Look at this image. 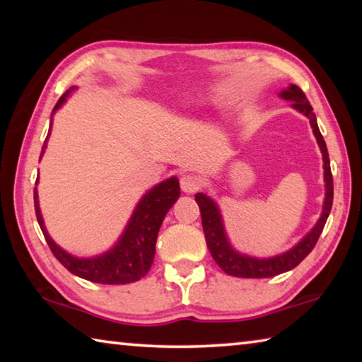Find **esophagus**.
<instances>
[{
	"mask_svg": "<svg viewBox=\"0 0 362 362\" xmlns=\"http://www.w3.org/2000/svg\"><path fill=\"white\" fill-rule=\"evenodd\" d=\"M199 187H201L199 177H196L193 174H185L180 177V188L183 193H194L198 192Z\"/></svg>",
	"mask_w": 362,
	"mask_h": 362,
	"instance_id": "1",
	"label": "esophagus"
}]
</instances>
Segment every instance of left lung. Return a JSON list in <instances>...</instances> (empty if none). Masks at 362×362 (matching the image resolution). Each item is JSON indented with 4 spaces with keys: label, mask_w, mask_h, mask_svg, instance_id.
Returning <instances> with one entry per match:
<instances>
[{
    "label": "left lung",
    "mask_w": 362,
    "mask_h": 362,
    "mask_svg": "<svg viewBox=\"0 0 362 362\" xmlns=\"http://www.w3.org/2000/svg\"><path fill=\"white\" fill-rule=\"evenodd\" d=\"M279 97L284 100H291L292 107L297 112L303 113L306 118L310 119V124L313 127V134L320 145L324 161V182H326V198H324V206L321 217L317 220L316 225L311 228V231L296 244L287 252L269 257V259H257V257L240 254L238 250L233 249L228 241V236L225 233L222 214L216 201L204 193H196L194 199L199 206L201 220H203V230L206 236V244L211 250L212 259L217 262V265L223 269L226 274L236 278H272L276 274L286 273L289 269L296 268L300 262H302L306 255H308L313 247L316 246L320 235L322 233L324 225L327 222V217L332 209V199H334V182H332V173H330V163H329V153L324 139L321 136L320 127H317L316 115L313 113V107L310 105L308 99L303 94V90L296 84H291L289 88L281 90Z\"/></svg>",
    "instance_id": "left-lung-1"
}]
</instances>
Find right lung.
Listing matches in <instances>:
<instances>
[{"label":"right lung","instance_id":"add662e5","mask_svg":"<svg viewBox=\"0 0 362 362\" xmlns=\"http://www.w3.org/2000/svg\"><path fill=\"white\" fill-rule=\"evenodd\" d=\"M73 89L75 88L69 89L60 97L56 107H54V112L62 107V103L66 100V97L70 95ZM49 134H51V129L47 132V137ZM47 137L45 140V145H42L41 156L45 155ZM33 196L36 218H38L40 228L46 238L47 246L52 250V254L56 255V259L70 273L99 284H129L136 283V281L144 278L150 272L153 259H155L159 226H161L168 211L179 199L180 185L177 177H170V179L153 187L150 192H146L144 198L139 201L136 209H134L132 217L127 222L118 243L108 252L90 257V259H79V257L65 252L62 247L52 241L41 216L36 188Z\"/></svg>","mask_w":362,"mask_h":362}]
</instances>
